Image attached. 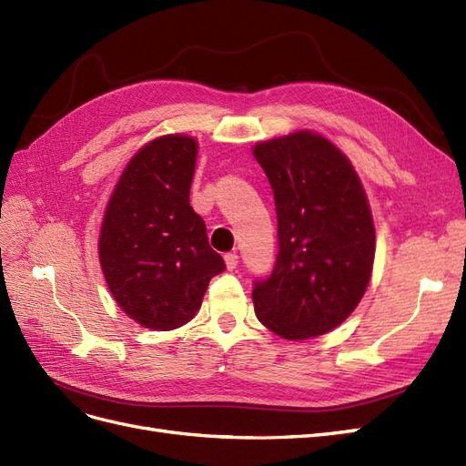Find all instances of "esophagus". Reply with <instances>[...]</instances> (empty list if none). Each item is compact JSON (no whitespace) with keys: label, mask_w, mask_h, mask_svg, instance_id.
<instances>
[{"label":"esophagus","mask_w":466,"mask_h":466,"mask_svg":"<svg viewBox=\"0 0 466 466\" xmlns=\"http://www.w3.org/2000/svg\"><path fill=\"white\" fill-rule=\"evenodd\" d=\"M224 263H227V268H228V271H234V268L238 267V255L236 253H227V255H224Z\"/></svg>","instance_id":"esophagus-1"}]
</instances>
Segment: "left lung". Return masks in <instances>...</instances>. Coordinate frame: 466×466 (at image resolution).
<instances>
[{"mask_svg": "<svg viewBox=\"0 0 466 466\" xmlns=\"http://www.w3.org/2000/svg\"><path fill=\"white\" fill-rule=\"evenodd\" d=\"M253 157L279 222L273 273L253 284L255 315L282 339L325 335L356 309L371 279L375 228L364 186L347 155L309 129L261 141Z\"/></svg>", "mask_w": 466, "mask_h": 466, "instance_id": "8db88e82", "label": "left lung"}]
</instances>
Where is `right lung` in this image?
I'll return each instance as SVG.
<instances>
[{"mask_svg": "<svg viewBox=\"0 0 466 466\" xmlns=\"http://www.w3.org/2000/svg\"><path fill=\"white\" fill-rule=\"evenodd\" d=\"M198 141L162 135L131 157L110 195L98 259L110 294L133 321L172 331L199 311L224 259L189 205Z\"/></svg>", "mask_w": 466, "mask_h": 466, "instance_id": "1", "label": "right lung"}]
</instances>
